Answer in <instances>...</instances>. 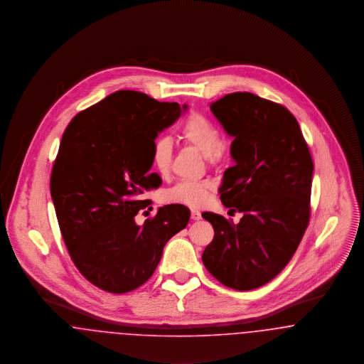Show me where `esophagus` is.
<instances>
[{"mask_svg": "<svg viewBox=\"0 0 364 364\" xmlns=\"http://www.w3.org/2000/svg\"><path fill=\"white\" fill-rule=\"evenodd\" d=\"M191 216L193 220H200L201 219V212L198 210H191Z\"/></svg>", "mask_w": 364, "mask_h": 364, "instance_id": "esophagus-1", "label": "esophagus"}]
</instances>
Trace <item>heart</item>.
I'll list each match as a JSON object with an SVG mask.
<instances>
[{"label":"heart","mask_w":364,"mask_h":364,"mask_svg":"<svg viewBox=\"0 0 364 364\" xmlns=\"http://www.w3.org/2000/svg\"><path fill=\"white\" fill-rule=\"evenodd\" d=\"M181 138L198 152L207 156L210 161L220 159L225 151V144L219 129L201 114H191L181 127ZM173 159V146L170 139L157 138L152 146V161L156 170L161 175L170 171ZM212 186L204 181L185 179L175 183L171 189L164 193L168 203H179L191 207H201L208 198Z\"/></svg>","instance_id":"obj_1"}]
</instances>
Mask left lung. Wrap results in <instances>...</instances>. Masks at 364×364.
<instances>
[{
  "label": "left lung",
  "mask_w": 364,
  "mask_h": 364,
  "mask_svg": "<svg viewBox=\"0 0 364 364\" xmlns=\"http://www.w3.org/2000/svg\"><path fill=\"white\" fill-rule=\"evenodd\" d=\"M210 111L234 136V166L220 200L242 212L238 225L204 212L215 235L203 263L225 287L252 290L275 278L294 255L311 216L314 163L296 117L281 104L248 92L230 93Z\"/></svg>",
  "instance_id": "obj_1"
}]
</instances>
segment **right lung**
Here are the masks:
<instances>
[{
	"mask_svg": "<svg viewBox=\"0 0 364 364\" xmlns=\"http://www.w3.org/2000/svg\"><path fill=\"white\" fill-rule=\"evenodd\" d=\"M182 109L119 90L74 116L63 134L50 175L58 226L79 272L105 291L144 285L167 241L189 222L191 210L181 204L159 208L142 226L134 220L152 208L144 191L161 183L151 173L154 139Z\"/></svg>",
	"mask_w": 364,
	"mask_h": 364,
	"instance_id": "add662e5",
	"label": "right lung"
}]
</instances>
